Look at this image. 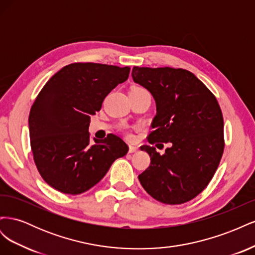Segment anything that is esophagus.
I'll use <instances>...</instances> for the list:
<instances>
[{
    "mask_svg": "<svg viewBox=\"0 0 255 255\" xmlns=\"http://www.w3.org/2000/svg\"><path fill=\"white\" fill-rule=\"evenodd\" d=\"M137 151H138V146L133 145V144H129V146H128V152L129 153H135Z\"/></svg>",
    "mask_w": 255,
    "mask_h": 255,
    "instance_id": "1",
    "label": "esophagus"
}]
</instances>
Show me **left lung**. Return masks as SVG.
I'll return each instance as SVG.
<instances>
[{"label":"left lung","instance_id":"obj_1","mask_svg":"<svg viewBox=\"0 0 255 255\" xmlns=\"http://www.w3.org/2000/svg\"><path fill=\"white\" fill-rule=\"evenodd\" d=\"M132 78L155 101L148 141L169 143L164 154L141 146L151 165L138 179L161 203L187 202L207 186L220 163L225 148L220 106L205 85L184 69L134 67Z\"/></svg>","mask_w":255,"mask_h":255}]
</instances>
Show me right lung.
<instances>
[{
	"label": "right lung",
	"instance_id": "1",
	"mask_svg": "<svg viewBox=\"0 0 255 255\" xmlns=\"http://www.w3.org/2000/svg\"><path fill=\"white\" fill-rule=\"evenodd\" d=\"M129 70L94 63L68 65L36 98L28 117L30 146L38 171L54 189L67 195L87 191L128 153L127 143L114 134L90 142L88 128L90 116L128 80Z\"/></svg>",
	"mask_w": 255,
	"mask_h": 255
}]
</instances>
